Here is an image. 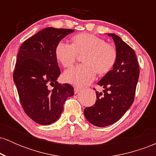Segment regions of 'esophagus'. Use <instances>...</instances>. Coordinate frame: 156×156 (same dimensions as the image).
<instances>
[{
  "label": "esophagus",
  "instance_id": "esophagus-1",
  "mask_svg": "<svg viewBox=\"0 0 156 156\" xmlns=\"http://www.w3.org/2000/svg\"><path fill=\"white\" fill-rule=\"evenodd\" d=\"M80 91V89L78 88V87H75L74 88V93L75 94H78Z\"/></svg>",
  "mask_w": 156,
  "mask_h": 156
}]
</instances>
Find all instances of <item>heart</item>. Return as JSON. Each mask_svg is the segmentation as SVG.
Wrapping results in <instances>:
<instances>
[{"mask_svg":"<svg viewBox=\"0 0 156 156\" xmlns=\"http://www.w3.org/2000/svg\"><path fill=\"white\" fill-rule=\"evenodd\" d=\"M77 53H83V64L65 71L63 78L66 82L78 87L92 83L97 73L103 75L109 72L117 58V51L114 45L91 34L74 36L72 44L61 41L55 49L57 60L65 67H70L74 64Z\"/></svg>","mask_w":156,"mask_h":156,"instance_id":"heart-1","label":"heart"}]
</instances>
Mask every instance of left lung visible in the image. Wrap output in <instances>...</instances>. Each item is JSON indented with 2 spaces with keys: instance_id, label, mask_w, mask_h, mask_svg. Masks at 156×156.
I'll return each mask as SVG.
<instances>
[{
  "instance_id": "1",
  "label": "left lung",
  "mask_w": 156,
  "mask_h": 156,
  "mask_svg": "<svg viewBox=\"0 0 156 156\" xmlns=\"http://www.w3.org/2000/svg\"><path fill=\"white\" fill-rule=\"evenodd\" d=\"M112 37L117 51L113 69L98 84L103 88L97 91L94 105L84 109V116L92 125L105 127L119 120L133 103L139 77V67L135 52L119 36Z\"/></svg>"
}]
</instances>
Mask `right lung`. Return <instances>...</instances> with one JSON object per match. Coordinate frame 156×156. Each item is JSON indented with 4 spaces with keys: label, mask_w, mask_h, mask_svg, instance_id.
I'll list each match as a JSON object with an SVG mask.
<instances>
[{
    "label": "right lung",
    "mask_w": 156,
    "mask_h": 156,
    "mask_svg": "<svg viewBox=\"0 0 156 156\" xmlns=\"http://www.w3.org/2000/svg\"><path fill=\"white\" fill-rule=\"evenodd\" d=\"M73 31L48 27L26 39L20 48L14 82L23 110L38 124L48 125L58 120L64 102L74 94L72 86L57 81L61 71L55 55L56 44Z\"/></svg>",
    "instance_id": "add662e5"
}]
</instances>
